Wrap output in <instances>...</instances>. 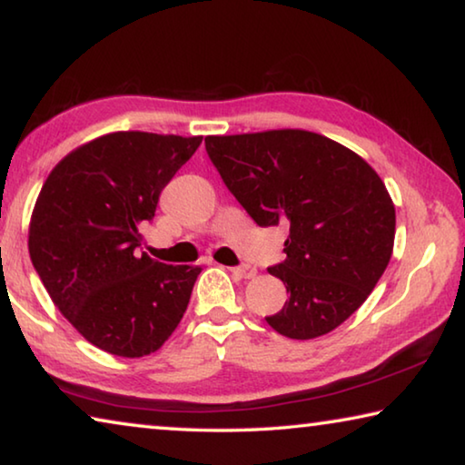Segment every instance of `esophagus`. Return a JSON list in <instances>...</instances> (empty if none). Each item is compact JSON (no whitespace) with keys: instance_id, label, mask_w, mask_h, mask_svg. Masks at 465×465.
I'll return each mask as SVG.
<instances>
[{"instance_id":"esophagus-1","label":"esophagus","mask_w":465,"mask_h":465,"mask_svg":"<svg viewBox=\"0 0 465 465\" xmlns=\"http://www.w3.org/2000/svg\"><path fill=\"white\" fill-rule=\"evenodd\" d=\"M235 274H238V277H242V279H252V277H256V269L254 266H250V264H242V266H235V269H232Z\"/></svg>"}]
</instances>
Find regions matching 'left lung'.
Wrapping results in <instances>:
<instances>
[{
  "instance_id": "obj_1",
  "label": "left lung",
  "mask_w": 465,
  "mask_h": 465,
  "mask_svg": "<svg viewBox=\"0 0 465 465\" xmlns=\"http://www.w3.org/2000/svg\"><path fill=\"white\" fill-rule=\"evenodd\" d=\"M204 147L258 225L289 227L287 258L269 269L289 299L266 322L295 341L332 332L391 258L396 209L381 178L355 152L302 129L213 135Z\"/></svg>"
}]
</instances>
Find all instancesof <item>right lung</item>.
<instances>
[{
	"label": "right lung",
	"instance_id": "add662e5",
	"mask_svg": "<svg viewBox=\"0 0 465 465\" xmlns=\"http://www.w3.org/2000/svg\"><path fill=\"white\" fill-rule=\"evenodd\" d=\"M201 141L110 133L63 157L38 194L30 261L63 316L110 355H152L191 302L201 266L149 258L141 227Z\"/></svg>",
	"mask_w": 465,
	"mask_h": 465
}]
</instances>
